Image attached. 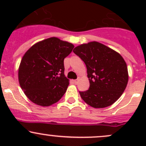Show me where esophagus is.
I'll return each mask as SVG.
<instances>
[{
  "mask_svg": "<svg viewBox=\"0 0 146 146\" xmlns=\"http://www.w3.org/2000/svg\"><path fill=\"white\" fill-rule=\"evenodd\" d=\"M73 82H74V84H78V80H73Z\"/></svg>",
  "mask_w": 146,
  "mask_h": 146,
  "instance_id": "esophagus-1",
  "label": "esophagus"
}]
</instances>
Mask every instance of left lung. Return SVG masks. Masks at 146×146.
I'll return each mask as SVG.
<instances>
[{
    "mask_svg": "<svg viewBox=\"0 0 146 146\" xmlns=\"http://www.w3.org/2000/svg\"><path fill=\"white\" fill-rule=\"evenodd\" d=\"M73 52L86 64L90 82L88 90L80 91L82 99L96 108L115 103L128 81V68L121 55L98 42L76 46Z\"/></svg>",
    "mask_w": 146,
    "mask_h": 146,
    "instance_id": "8db88e82",
    "label": "left lung"
}]
</instances>
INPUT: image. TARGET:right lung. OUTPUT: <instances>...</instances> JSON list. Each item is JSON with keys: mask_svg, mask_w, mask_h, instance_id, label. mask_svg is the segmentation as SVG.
I'll return each mask as SVG.
<instances>
[{"mask_svg": "<svg viewBox=\"0 0 146 146\" xmlns=\"http://www.w3.org/2000/svg\"><path fill=\"white\" fill-rule=\"evenodd\" d=\"M73 48L71 43L53 37L36 43L25 53L18 69V80L31 102L48 106L62 98L69 84L64 74V60Z\"/></svg>", "mask_w": 146, "mask_h": 146, "instance_id": "obj_1", "label": "right lung"}]
</instances>
